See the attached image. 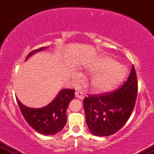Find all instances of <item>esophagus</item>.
Returning <instances> with one entry per match:
<instances>
[{"label":"esophagus","instance_id":"obj_1","mask_svg":"<svg viewBox=\"0 0 154 154\" xmlns=\"http://www.w3.org/2000/svg\"><path fill=\"white\" fill-rule=\"evenodd\" d=\"M75 96H76V97H77V98L79 99V100H83L84 97H85L83 93L79 90H77L75 91Z\"/></svg>","mask_w":154,"mask_h":154}]
</instances>
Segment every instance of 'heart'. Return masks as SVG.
Returning <instances> with one entry per match:
<instances>
[{
    "instance_id": "1",
    "label": "heart",
    "mask_w": 154,
    "mask_h": 154,
    "mask_svg": "<svg viewBox=\"0 0 154 154\" xmlns=\"http://www.w3.org/2000/svg\"><path fill=\"white\" fill-rule=\"evenodd\" d=\"M93 73L89 80L90 89L97 93L106 92L119 85L126 73V68L109 56H100L84 67Z\"/></svg>"
}]
</instances>
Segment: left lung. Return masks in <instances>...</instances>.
I'll use <instances>...</instances> for the list:
<instances>
[{"mask_svg": "<svg viewBox=\"0 0 154 154\" xmlns=\"http://www.w3.org/2000/svg\"><path fill=\"white\" fill-rule=\"evenodd\" d=\"M137 90L133 65L127 81L117 90L85 97L83 106L89 131L97 137H107L118 131L133 112Z\"/></svg>", "mask_w": 154, "mask_h": 154, "instance_id": "left-lung-1", "label": "left lung"}]
</instances>
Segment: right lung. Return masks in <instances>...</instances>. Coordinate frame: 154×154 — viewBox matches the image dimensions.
Segmentation results:
<instances>
[{
  "label": "right lung",
  "instance_id": "right-lung-1",
  "mask_svg": "<svg viewBox=\"0 0 154 154\" xmlns=\"http://www.w3.org/2000/svg\"><path fill=\"white\" fill-rule=\"evenodd\" d=\"M47 48L44 47L31 52L27 56L25 61L32 54ZM74 97V89H63L59 91L51 102L41 108L28 107L17 98V102L23 116L32 129L44 135H54L61 131L67 123L66 111Z\"/></svg>",
  "mask_w": 154,
  "mask_h": 154
}]
</instances>
